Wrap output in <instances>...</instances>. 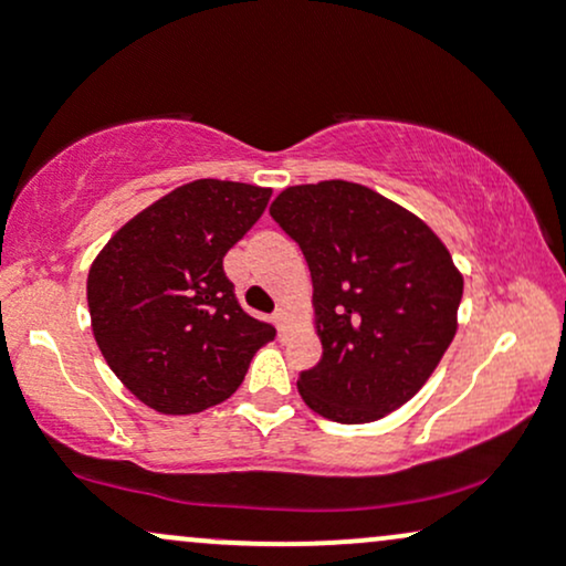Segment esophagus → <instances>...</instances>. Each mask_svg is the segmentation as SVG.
I'll use <instances>...</instances> for the list:
<instances>
[{
  "mask_svg": "<svg viewBox=\"0 0 566 566\" xmlns=\"http://www.w3.org/2000/svg\"><path fill=\"white\" fill-rule=\"evenodd\" d=\"M290 322H292L290 311H287V308H279L276 314H274V324H276V333H279V337H284V335H287V327H290Z\"/></svg>",
  "mask_w": 566,
  "mask_h": 566,
  "instance_id": "obj_1",
  "label": "esophagus"
}]
</instances>
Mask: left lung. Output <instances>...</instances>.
Returning a JSON list of instances; mask_svg holds the SVG:
<instances>
[{"instance_id":"8db88e82","label":"left lung","mask_w":566,"mask_h":566,"mask_svg":"<svg viewBox=\"0 0 566 566\" xmlns=\"http://www.w3.org/2000/svg\"><path fill=\"white\" fill-rule=\"evenodd\" d=\"M271 218L301 244L314 284L319 365L303 401L335 423H373L407 405L458 333L463 274L418 216L348 180L290 186Z\"/></svg>"}]
</instances>
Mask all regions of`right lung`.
<instances>
[{
    "instance_id": "right-lung-1",
    "label": "right lung",
    "mask_w": 566,
    "mask_h": 566,
    "mask_svg": "<svg viewBox=\"0 0 566 566\" xmlns=\"http://www.w3.org/2000/svg\"><path fill=\"white\" fill-rule=\"evenodd\" d=\"M271 188L193 180L154 201L90 265L87 305L103 359L161 415L216 407L242 386L276 329L239 305L223 258L263 216Z\"/></svg>"
}]
</instances>
